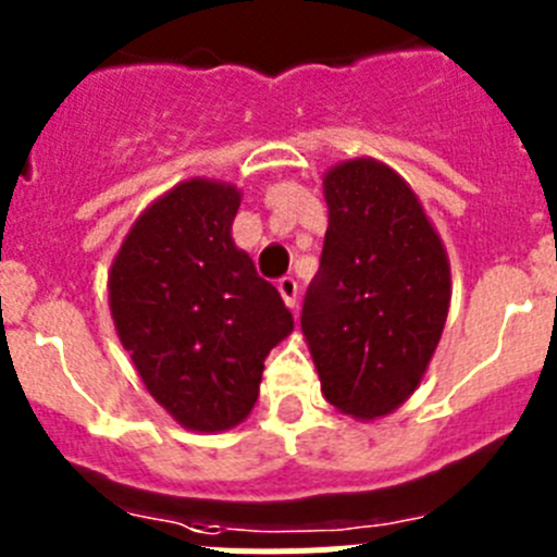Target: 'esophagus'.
Instances as JSON below:
<instances>
[{"instance_id":"obj_1","label":"esophagus","mask_w":557,"mask_h":557,"mask_svg":"<svg viewBox=\"0 0 557 557\" xmlns=\"http://www.w3.org/2000/svg\"><path fill=\"white\" fill-rule=\"evenodd\" d=\"M278 293H282L284 304H287L289 309L298 307V282H295L293 275H284V278H278Z\"/></svg>"}]
</instances>
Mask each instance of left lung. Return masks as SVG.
<instances>
[{
  "instance_id": "obj_1",
  "label": "left lung",
  "mask_w": 557,
  "mask_h": 557,
  "mask_svg": "<svg viewBox=\"0 0 557 557\" xmlns=\"http://www.w3.org/2000/svg\"><path fill=\"white\" fill-rule=\"evenodd\" d=\"M329 228L301 329L329 405L382 418L412 396L449 314V256L398 172L373 159L323 178Z\"/></svg>"
}]
</instances>
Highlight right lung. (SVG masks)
<instances>
[{"instance_id": "obj_1", "label": "right lung", "mask_w": 557, "mask_h": 557, "mask_svg": "<svg viewBox=\"0 0 557 557\" xmlns=\"http://www.w3.org/2000/svg\"><path fill=\"white\" fill-rule=\"evenodd\" d=\"M239 189L191 178L147 206L108 273L122 346L181 426L223 432L259 398L264 357L293 314L231 239Z\"/></svg>"}]
</instances>
